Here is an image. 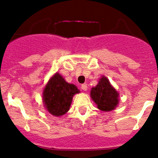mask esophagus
Here are the masks:
<instances>
[{
  "instance_id": "esophagus-1",
  "label": "esophagus",
  "mask_w": 158,
  "mask_h": 158,
  "mask_svg": "<svg viewBox=\"0 0 158 158\" xmlns=\"http://www.w3.org/2000/svg\"><path fill=\"white\" fill-rule=\"evenodd\" d=\"M81 89L83 90V91H87V89H88L87 84H83V85H81Z\"/></svg>"
}]
</instances>
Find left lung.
Here are the masks:
<instances>
[{"mask_svg": "<svg viewBox=\"0 0 158 158\" xmlns=\"http://www.w3.org/2000/svg\"><path fill=\"white\" fill-rule=\"evenodd\" d=\"M90 96L97 108L102 111H113L119 103V93L105 76H102L98 84L92 88Z\"/></svg>", "mask_w": 158, "mask_h": 158, "instance_id": "1", "label": "left lung"}]
</instances>
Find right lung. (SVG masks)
<instances>
[{
	"label": "right lung",
	"mask_w": 158,
	"mask_h": 158,
	"mask_svg": "<svg viewBox=\"0 0 158 158\" xmlns=\"http://www.w3.org/2000/svg\"><path fill=\"white\" fill-rule=\"evenodd\" d=\"M79 93L75 85L66 82L59 73H55L43 89L44 107L51 115L62 116L69 110L73 96Z\"/></svg>",
	"instance_id": "1"
}]
</instances>
